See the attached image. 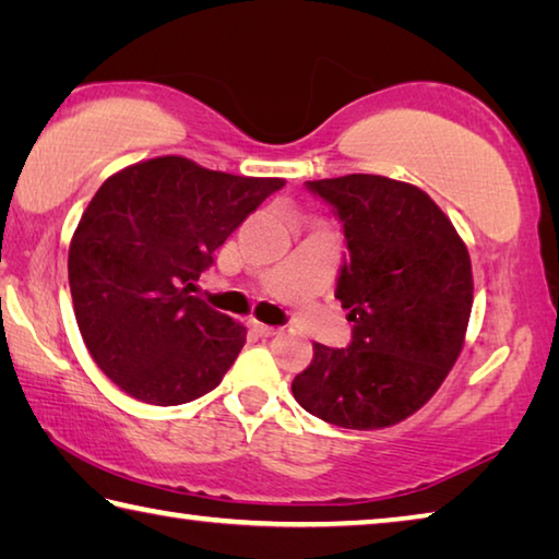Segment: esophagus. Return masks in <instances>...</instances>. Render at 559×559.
Returning a JSON list of instances; mask_svg holds the SVG:
<instances>
[{
	"mask_svg": "<svg viewBox=\"0 0 559 559\" xmlns=\"http://www.w3.org/2000/svg\"><path fill=\"white\" fill-rule=\"evenodd\" d=\"M251 328H253V333H257L259 337H273V335H278V328H273V325L251 323Z\"/></svg>",
	"mask_w": 559,
	"mask_h": 559,
	"instance_id": "obj_1",
	"label": "esophagus"
}]
</instances>
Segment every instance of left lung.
Masks as SVG:
<instances>
[{
    "label": "left lung",
    "instance_id": "obj_1",
    "mask_svg": "<svg viewBox=\"0 0 559 559\" xmlns=\"http://www.w3.org/2000/svg\"><path fill=\"white\" fill-rule=\"evenodd\" d=\"M343 224L335 298L347 347L313 345L293 380L302 409L345 429H382L431 400L463 347L473 306L466 243L431 197L380 175L306 182Z\"/></svg>",
    "mask_w": 559,
    "mask_h": 559
}]
</instances>
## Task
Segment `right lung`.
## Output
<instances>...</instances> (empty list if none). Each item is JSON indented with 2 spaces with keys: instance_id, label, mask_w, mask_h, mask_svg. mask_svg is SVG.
I'll return each instance as SVG.
<instances>
[{
  "instance_id": "add662e5",
  "label": "right lung",
  "mask_w": 559,
  "mask_h": 559,
  "mask_svg": "<svg viewBox=\"0 0 559 559\" xmlns=\"http://www.w3.org/2000/svg\"><path fill=\"white\" fill-rule=\"evenodd\" d=\"M283 185L175 155L100 185L73 234L69 283L83 343L122 392L177 406L222 382L246 328L189 290L226 236Z\"/></svg>"
}]
</instances>
